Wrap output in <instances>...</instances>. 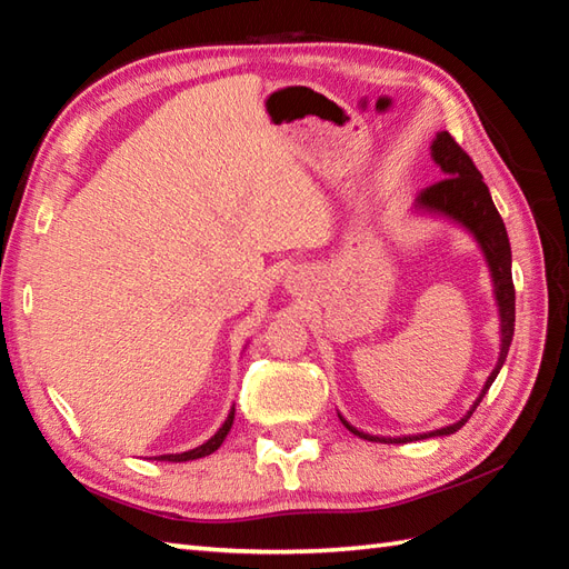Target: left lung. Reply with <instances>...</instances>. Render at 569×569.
<instances>
[{
  "label": "left lung",
  "mask_w": 569,
  "mask_h": 569,
  "mask_svg": "<svg viewBox=\"0 0 569 569\" xmlns=\"http://www.w3.org/2000/svg\"><path fill=\"white\" fill-rule=\"evenodd\" d=\"M432 159L447 173V178H442L435 186L422 190L418 198V204L420 208L442 212L447 217H452V220L462 222L469 232L477 237L479 247L485 249V257L489 261L491 278H493V293H497L499 312H501V355L497 361V369L491 371V377L487 379L485 389H481L475 406H471L469 413L462 420H457L455 426H447V428L432 430L426 435H406V438L391 440V438H377V435L359 432L340 416L342 426L349 432H355V435H359V438H365L369 442H413V440L435 438V435L457 432L469 420V416L475 413L477 406L481 403V398H485V393L489 391V386L493 383V379H497V373L503 367L506 355H509V347L513 340L516 291H513V278H511V244H509V234H506V227H503L497 204H493V200L489 196V188L485 183V178H481L479 168L475 166V161L469 159V153L459 147V143L450 134H447V131H440L438 139L432 141Z\"/></svg>",
  "instance_id": "obj_1"
}]
</instances>
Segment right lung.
I'll list each match as a JSON object with an SVG mask.
<instances>
[{
  "label": "right lung",
  "instance_id": "1",
  "mask_svg": "<svg viewBox=\"0 0 569 569\" xmlns=\"http://www.w3.org/2000/svg\"><path fill=\"white\" fill-rule=\"evenodd\" d=\"M232 422H234V408L229 410V416H227V420H224V426H222L220 430H217L208 442L200 445V447H196V450H190V452H180V455H161L159 459H166V462H188V459L208 457V455H212V452L217 450V447H220V445L224 442L229 428H232Z\"/></svg>",
  "mask_w": 569,
  "mask_h": 569
}]
</instances>
